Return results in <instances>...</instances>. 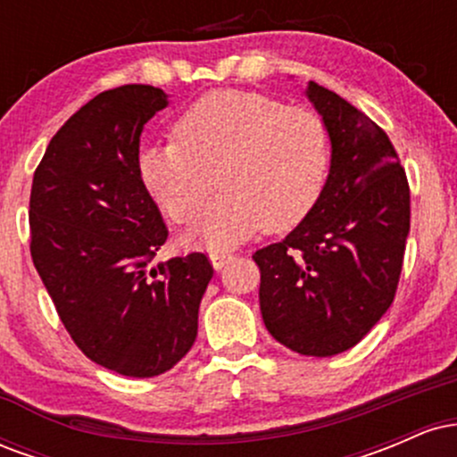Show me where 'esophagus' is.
I'll use <instances>...</instances> for the list:
<instances>
[{
    "label": "esophagus",
    "mask_w": 457,
    "mask_h": 457,
    "mask_svg": "<svg viewBox=\"0 0 457 457\" xmlns=\"http://www.w3.org/2000/svg\"><path fill=\"white\" fill-rule=\"evenodd\" d=\"M211 260H212V266L214 269H223L225 264H228L229 260H234L232 253H228V251H212L211 253Z\"/></svg>",
    "instance_id": "1"
}]
</instances>
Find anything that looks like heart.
<instances>
[{"label":"heart","mask_w":457,"mask_h":457,"mask_svg":"<svg viewBox=\"0 0 457 457\" xmlns=\"http://www.w3.org/2000/svg\"><path fill=\"white\" fill-rule=\"evenodd\" d=\"M174 137L141 152V180L171 221L187 225L202 212L217 176L223 193L191 232L193 243L208 249L238 245L262 228H296L327 185L324 120L269 94H206L180 113Z\"/></svg>","instance_id":"1"}]
</instances>
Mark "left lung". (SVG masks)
<instances>
[{
	"label": "left lung",
	"mask_w": 457,
	"mask_h": 457,
	"mask_svg": "<svg viewBox=\"0 0 457 457\" xmlns=\"http://www.w3.org/2000/svg\"><path fill=\"white\" fill-rule=\"evenodd\" d=\"M307 96L333 145L327 185L316 208L253 262L272 337L298 354L333 356L359 344L395 298L411 187L374 120L313 81Z\"/></svg>",
	"instance_id": "left-lung-1"
}]
</instances>
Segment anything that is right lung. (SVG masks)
<instances>
[{"instance_id":"add662e5","label":"right lung","mask_w":457,"mask_h":457,"mask_svg":"<svg viewBox=\"0 0 457 457\" xmlns=\"http://www.w3.org/2000/svg\"><path fill=\"white\" fill-rule=\"evenodd\" d=\"M167 104L122 86L83 104L49 141L29 195V251L62 324L87 359L130 378L171 370L197 337L212 262L156 264L167 225L139 174V135Z\"/></svg>"}]
</instances>
